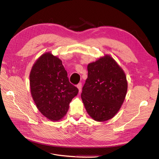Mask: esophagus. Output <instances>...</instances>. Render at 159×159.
<instances>
[{
	"instance_id": "34e87169",
	"label": "esophagus",
	"mask_w": 159,
	"mask_h": 159,
	"mask_svg": "<svg viewBox=\"0 0 159 159\" xmlns=\"http://www.w3.org/2000/svg\"><path fill=\"white\" fill-rule=\"evenodd\" d=\"M77 87V88L79 89V93H80V91H81V89H82V84H81V83H79V84H78Z\"/></svg>"
}]
</instances>
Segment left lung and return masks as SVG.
Returning <instances> with one entry per match:
<instances>
[{
  "instance_id": "left-lung-1",
  "label": "left lung",
  "mask_w": 159,
  "mask_h": 159,
  "mask_svg": "<svg viewBox=\"0 0 159 159\" xmlns=\"http://www.w3.org/2000/svg\"><path fill=\"white\" fill-rule=\"evenodd\" d=\"M88 78L81 98L94 120L104 122L114 117L124 101L128 90L126 74L110 55L88 65Z\"/></svg>"
}]
</instances>
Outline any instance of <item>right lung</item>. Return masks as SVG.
I'll return each mask as SVG.
<instances>
[{"label":"right lung","instance_id":"right-lung-1","mask_svg":"<svg viewBox=\"0 0 159 159\" xmlns=\"http://www.w3.org/2000/svg\"><path fill=\"white\" fill-rule=\"evenodd\" d=\"M31 97L39 111L49 120L58 121L66 115L79 90L72 85L62 61L51 52L41 55L30 73Z\"/></svg>","mask_w":159,"mask_h":159}]
</instances>
